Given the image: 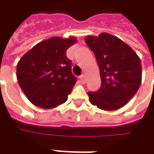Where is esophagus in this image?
Segmentation results:
<instances>
[{
    "label": "esophagus",
    "mask_w": 154,
    "mask_h": 154,
    "mask_svg": "<svg viewBox=\"0 0 154 154\" xmlns=\"http://www.w3.org/2000/svg\"><path fill=\"white\" fill-rule=\"evenodd\" d=\"M80 82L81 83H86V76L85 75H81L80 77Z\"/></svg>",
    "instance_id": "obj_1"
}]
</instances>
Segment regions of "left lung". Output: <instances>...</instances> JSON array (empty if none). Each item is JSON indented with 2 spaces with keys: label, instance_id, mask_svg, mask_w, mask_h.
I'll return each mask as SVG.
<instances>
[{
  "label": "left lung",
  "instance_id": "8db88e82",
  "mask_svg": "<svg viewBox=\"0 0 154 154\" xmlns=\"http://www.w3.org/2000/svg\"><path fill=\"white\" fill-rule=\"evenodd\" d=\"M100 70L101 87L89 92L90 102L103 110L122 108L133 98L141 83V63L136 53L121 39L109 33L88 36Z\"/></svg>",
  "mask_w": 154,
  "mask_h": 154
}]
</instances>
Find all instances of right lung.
Wrapping results in <instances>:
<instances>
[{
  "label": "right lung",
  "mask_w": 154,
  "mask_h": 154,
  "mask_svg": "<svg viewBox=\"0 0 154 154\" xmlns=\"http://www.w3.org/2000/svg\"><path fill=\"white\" fill-rule=\"evenodd\" d=\"M75 43L73 37L51 38L35 45L18 62V82L34 105L53 109L67 101L77 79L66 51Z\"/></svg>",
  "instance_id": "right-lung-1"
}]
</instances>
